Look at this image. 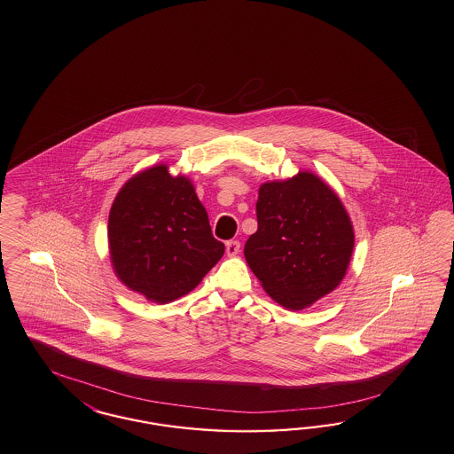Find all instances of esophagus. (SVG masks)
Returning a JSON list of instances; mask_svg holds the SVG:
<instances>
[{
  "label": "esophagus",
  "instance_id": "34e87169",
  "mask_svg": "<svg viewBox=\"0 0 454 454\" xmlns=\"http://www.w3.org/2000/svg\"><path fill=\"white\" fill-rule=\"evenodd\" d=\"M239 248H241V245L236 239H231V241L226 243V254H228V256H235V254H239Z\"/></svg>",
  "mask_w": 454,
  "mask_h": 454
}]
</instances>
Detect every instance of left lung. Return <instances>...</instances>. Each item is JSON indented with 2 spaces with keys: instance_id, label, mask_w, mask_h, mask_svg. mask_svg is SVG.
I'll return each instance as SVG.
<instances>
[{
  "instance_id": "obj_1",
  "label": "left lung",
  "mask_w": 454,
  "mask_h": 454,
  "mask_svg": "<svg viewBox=\"0 0 454 454\" xmlns=\"http://www.w3.org/2000/svg\"><path fill=\"white\" fill-rule=\"evenodd\" d=\"M256 221L245 258L275 302L301 310L341 284L355 231L343 202L317 176L262 184Z\"/></svg>"
}]
</instances>
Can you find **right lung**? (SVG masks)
Wrapping results in <instances>:
<instances>
[{"label":"right lung","instance_id":"right-lung-1","mask_svg":"<svg viewBox=\"0 0 454 454\" xmlns=\"http://www.w3.org/2000/svg\"><path fill=\"white\" fill-rule=\"evenodd\" d=\"M111 265L128 289L167 304L200 286L224 254L192 182L155 165L120 189L108 219Z\"/></svg>","mask_w":454,"mask_h":454}]
</instances>
